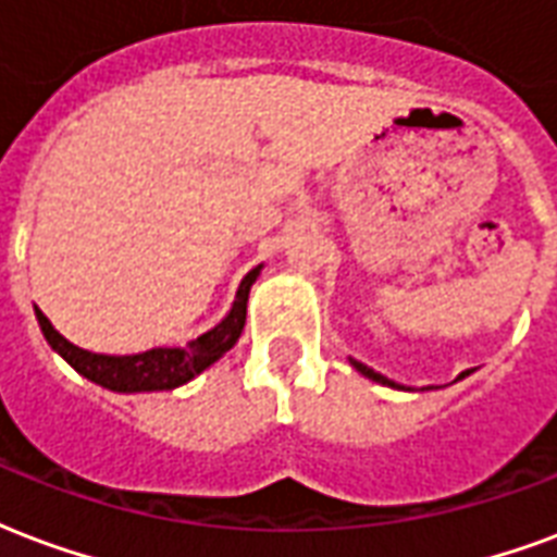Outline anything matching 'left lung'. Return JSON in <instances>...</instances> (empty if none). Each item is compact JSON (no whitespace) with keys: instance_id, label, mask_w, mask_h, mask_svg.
Instances as JSON below:
<instances>
[{"instance_id":"8db88e82","label":"left lung","mask_w":557,"mask_h":557,"mask_svg":"<svg viewBox=\"0 0 557 557\" xmlns=\"http://www.w3.org/2000/svg\"><path fill=\"white\" fill-rule=\"evenodd\" d=\"M350 364H354L356 371L362 373V376H368V380H373V382H380V385H388V388H397V392H414V388H406V385H400V382H394V380H388V376H382L380 371H373V368H368L364 362H356V359H350ZM470 373H473V371H461L456 376V382L465 380V376H470Z\"/></svg>"}]
</instances>
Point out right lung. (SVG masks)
<instances>
[{"mask_svg": "<svg viewBox=\"0 0 557 557\" xmlns=\"http://www.w3.org/2000/svg\"><path fill=\"white\" fill-rule=\"evenodd\" d=\"M262 265L250 269L242 277L236 297H233L231 312L219 321V324L193 338L186 347H151L143 354L127 356H108L92 354L84 347L72 345L70 338H63L52 326V321L42 315L40 309L34 307L37 324L42 330V338L49 342L54 354L61 356L63 362H70L81 376L108 388L116 394H139V392H175L198 373H203L210 364H215L236 342H239L242 330H245V312H248V295L250 286L260 277Z\"/></svg>", "mask_w": 557, "mask_h": 557, "instance_id": "1", "label": "right lung"}]
</instances>
